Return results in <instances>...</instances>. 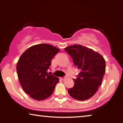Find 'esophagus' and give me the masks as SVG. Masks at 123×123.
Masks as SVG:
<instances>
[{"instance_id": "esophagus-1", "label": "esophagus", "mask_w": 123, "mask_h": 123, "mask_svg": "<svg viewBox=\"0 0 123 123\" xmlns=\"http://www.w3.org/2000/svg\"><path fill=\"white\" fill-rule=\"evenodd\" d=\"M60 79H61L62 80H65V79H66V77H65V76L62 77V78H61Z\"/></svg>"}]
</instances>
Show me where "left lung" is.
<instances>
[{
	"label": "left lung",
	"mask_w": 123,
	"mask_h": 123,
	"mask_svg": "<svg viewBox=\"0 0 123 123\" xmlns=\"http://www.w3.org/2000/svg\"><path fill=\"white\" fill-rule=\"evenodd\" d=\"M71 56L74 65L80 70L73 79L75 85L68 89L72 98L85 100L95 94L100 86L105 73L106 63L104 57L92 49L79 44L64 48Z\"/></svg>",
	"instance_id": "left-lung-1"
}]
</instances>
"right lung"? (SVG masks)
<instances>
[{"label":"right lung","mask_w":123,"mask_h":123,"mask_svg":"<svg viewBox=\"0 0 123 123\" xmlns=\"http://www.w3.org/2000/svg\"><path fill=\"white\" fill-rule=\"evenodd\" d=\"M60 50L48 44H39L24 52L17 64V72L24 91L35 100H42L53 94L59 79L47 70Z\"/></svg>","instance_id":"obj_1"}]
</instances>
